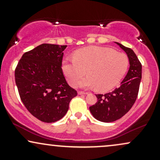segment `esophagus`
<instances>
[{"mask_svg":"<svg viewBox=\"0 0 160 160\" xmlns=\"http://www.w3.org/2000/svg\"><path fill=\"white\" fill-rule=\"evenodd\" d=\"M88 92H83V91H78V94L79 95H86Z\"/></svg>","mask_w":160,"mask_h":160,"instance_id":"esophagus-1","label":"esophagus"}]
</instances>
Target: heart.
Instances as JSON below:
<instances>
[{
	"label": "heart",
	"instance_id": "1",
	"mask_svg": "<svg viewBox=\"0 0 160 160\" xmlns=\"http://www.w3.org/2000/svg\"><path fill=\"white\" fill-rule=\"evenodd\" d=\"M128 56L109 47H86L74 53V59H65L62 69L68 81L76 86L86 74L89 76L79 82L81 87H95L101 92L109 91L120 83L128 70Z\"/></svg>",
	"mask_w": 160,
	"mask_h": 160
}]
</instances>
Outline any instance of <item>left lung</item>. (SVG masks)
I'll return each instance as SVG.
<instances>
[{"instance_id": "left-lung-1", "label": "left lung", "mask_w": 160, "mask_h": 160, "mask_svg": "<svg viewBox=\"0 0 160 160\" xmlns=\"http://www.w3.org/2000/svg\"><path fill=\"white\" fill-rule=\"evenodd\" d=\"M117 44L126 52L130 67L120 87L106 94L96 95L98 101L89 107L91 113L96 120L111 122L123 117L136 101L141 80L142 66L132 49Z\"/></svg>"}]
</instances>
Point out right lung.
<instances>
[{
	"mask_svg": "<svg viewBox=\"0 0 160 160\" xmlns=\"http://www.w3.org/2000/svg\"><path fill=\"white\" fill-rule=\"evenodd\" d=\"M67 46L43 43L25 52L15 69L22 102L37 119L54 122L67 113L78 92L66 81L62 69Z\"/></svg>",
	"mask_w": 160,
	"mask_h": 160,
	"instance_id": "add662e5",
	"label": "right lung"
}]
</instances>
